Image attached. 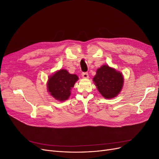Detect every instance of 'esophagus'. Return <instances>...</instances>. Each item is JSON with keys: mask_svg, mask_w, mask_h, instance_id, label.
I'll list each match as a JSON object with an SVG mask.
<instances>
[{"mask_svg": "<svg viewBox=\"0 0 159 159\" xmlns=\"http://www.w3.org/2000/svg\"><path fill=\"white\" fill-rule=\"evenodd\" d=\"M81 75H82V78L84 79H88L89 78V74L87 72H84V73L81 74Z\"/></svg>", "mask_w": 159, "mask_h": 159, "instance_id": "obj_1", "label": "esophagus"}]
</instances>
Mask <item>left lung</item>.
Segmentation results:
<instances>
[{"label": "left lung", "instance_id": "1", "mask_svg": "<svg viewBox=\"0 0 159 159\" xmlns=\"http://www.w3.org/2000/svg\"><path fill=\"white\" fill-rule=\"evenodd\" d=\"M93 81L99 92L106 99L117 97L121 92L124 84L121 72L106 64L97 70Z\"/></svg>", "mask_w": 159, "mask_h": 159}]
</instances>
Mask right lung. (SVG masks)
<instances>
[{"label": "right lung", "mask_w": 159, "mask_h": 159, "mask_svg": "<svg viewBox=\"0 0 159 159\" xmlns=\"http://www.w3.org/2000/svg\"><path fill=\"white\" fill-rule=\"evenodd\" d=\"M78 79V75L70 74L65 69L57 70L49 76L47 81L48 91L55 99L64 102L69 98L71 90Z\"/></svg>", "instance_id": "obj_1"}]
</instances>
